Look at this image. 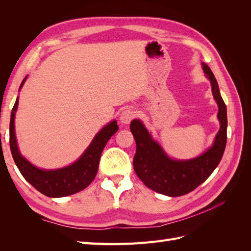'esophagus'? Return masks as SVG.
<instances>
[{"mask_svg":"<svg viewBox=\"0 0 251 251\" xmlns=\"http://www.w3.org/2000/svg\"><path fill=\"white\" fill-rule=\"evenodd\" d=\"M136 117V112L133 109H126L120 115V121L125 125H128Z\"/></svg>","mask_w":251,"mask_h":251,"instance_id":"obj_1","label":"esophagus"}]
</instances>
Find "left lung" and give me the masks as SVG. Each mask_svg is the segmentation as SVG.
Segmentation results:
<instances>
[{"label":"left lung","mask_w":251,"mask_h":251,"mask_svg":"<svg viewBox=\"0 0 251 251\" xmlns=\"http://www.w3.org/2000/svg\"><path fill=\"white\" fill-rule=\"evenodd\" d=\"M203 70L211 82V90L218 103V118L221 127L209 150L192 160H172L159 144L151 139L142 123L134 119L130 128L136 141L134 170L149 188L170 197H179L193 192L215 171L224 154L227 140L226 104L220 94L214 73L206 64Z\"/></svg>","instance_id":"1"}]
</instances>
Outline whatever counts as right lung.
<instances>
[{"instance_id": "add662e5", "label": "right lung", "mask_w": 251, "mask_h": 251, "mask_svg": "<svg viewBox=\"0 0 251 251\" xmlns=\"http://www.w3.org/2000/svg\"><path fill=\"white\" fill-rule=\"evenodd\" d=\"M26 77L22 81L20 89ZM18 103L19 97L11 111L9 142L13 160L23 177L40 193L47 197H51V198L70 196L85 189L96 176L100 159L105 144L118 131L116 120L112 121L111 124L101 128V131L95 136L89 148L76 162L60 170L44 171L35 168L34 165L28 162L19 151L16 134H14V116H16Z\"/></svg>"}]
</instances>
